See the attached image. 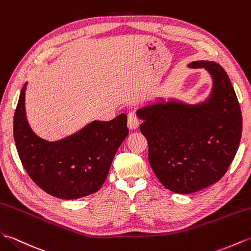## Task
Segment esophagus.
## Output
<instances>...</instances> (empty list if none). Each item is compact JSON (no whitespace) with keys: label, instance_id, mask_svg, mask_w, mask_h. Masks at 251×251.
I'll return each instance as SVG.
<instances>
[{"label":"esophagus","instance_id":"esophagus-1","mask_svg":"<svg viewBox=\"0 0 251 251\" xmlns=\"http://www.w3.org/2000/svg\"><path fill=\"white\" fill-rule=\"evenodd\" d=\"M127 126L130 130H136L140 126V119L137 118V116L134 113H130L129 117H127Z\"/></svg>","mask_w":251,"mask_h":251}]
</instances>
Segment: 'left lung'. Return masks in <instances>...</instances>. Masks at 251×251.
I'll use <instances>...</instances> for the list:
<instances>
[{
	"instance_id": "1",
	"label": "left lung",
	"mask_w": 251,
	"mask_h": 251,
	"mask_svg": "<svg viewBox=\"0 0 251 251\" xmlns=\"http://www.w3.org/2000/svg\"><path fill=\"white\" fill-rule=\"evenodd\" d=\"M213 86L203 102L189 104L158 98L136 110L144 122L148 160L169 190L188 194L220 180L234 159L242 136V113L229 76L214 61H193Z\"/></svg>"
}]
</instances>
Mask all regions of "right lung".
<instances>
[{
  "mask_svg": "<svg viewBox=\"0 0 251 251\" xmlns=\"http://www.w3.org/2000/svg\"><path fill=\"white\" fill-rule=\"evenodd\" d=\"M21 89L14 116V140L25 170L50 196L63 200L87 197L106 180L117 150L129 129L126 115L110 121L94 120L68 137L48 142L27 122L25 90Z\"/></svg>",
  "mask_w": 251,
  "mask_h": 251,
  "instance_id": "1",
  "label": "right lung"
}]
</instances>
